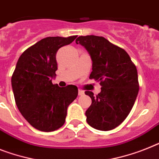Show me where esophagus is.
Listing matches in <instances>:
<instances>
[{
    "label": "esophagus",
    "mask_w": 159,
    "mask_h": 159,
    "mask_svg": "<svg viewBox=\"0 0 159 159\" xmlns=\"http://www.w3.org/2000/svg\"><path fill=\"white\" fill-rule=\"evenodd\" d=\"M78 94L80 96H82L84 94V92L83 91V90H80V89H79V91H78Z\"/></svg>",
    "instance_id": "34e87169"
}]
</instances>
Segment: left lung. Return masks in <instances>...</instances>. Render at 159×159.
<instances>
[{"instance_id": "1", "label": "left lung", "mask_w": 159, "mask_h": 159, "mask_svg": "<svg viewBox=\"0 0 159 159\" xmlns=\"http://www.w3.org/2000/svg\"><path fill=\"white\" fill-rule=\"evenodd\" d=\"M87 49L93 61L89 79L100 82L102 91L85 94L92 99L85 115L95 129L110 131L123 123L132 111L139 92L137 70L124 48L103 36L80 35L75 40Z\"/></svg>"}]
</instances>
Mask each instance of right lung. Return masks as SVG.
Wrapping results in <instances>:
<instances>
[{
	"label": "right lung",
	"instance_id": "right-lung-1",
	"mask_svg": "<svg viewBox=\"0 0 159 159\" xmlns=\"http://www.w3.org/2000/svg\"><path fill=\"white\" fill-rule=\"evenodd\" d=\"M77 37L49 36L22 53L12 75L11 84L18 111L35 129L53 132L65 124L68 106L77 98L78 88L53 84L57 70L56 53Z\"/></svg>",
	"mask_w": 159,
	"mask_h": 159
}]
</instances>
